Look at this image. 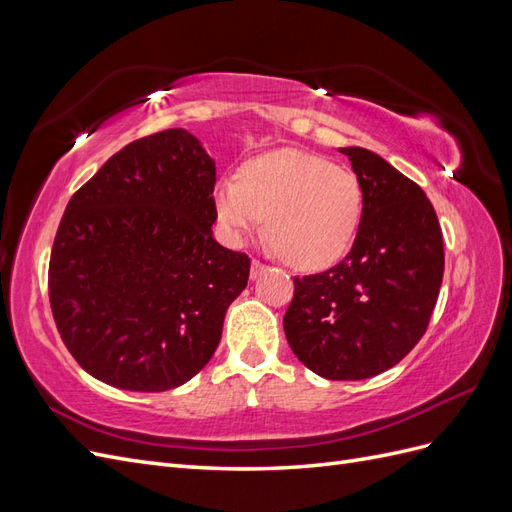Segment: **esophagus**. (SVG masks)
I'll return each mask as SVG.
<instances>
[{"label":"esophagus","instance_id":"1","mask_svg":"<svg viewBox=\"0 0 512 512\" xmlns=\"http://www.w3.org/2000/svg\"><path fill=\"white\" fill-rule=\"evenodd\" d=\"M265 265H262V262L260 260H252V269H250V277H252V280H258V277L262 275V273H265Z\"/></svg>","mask_w":512,"mask_h":512}]
</instances>
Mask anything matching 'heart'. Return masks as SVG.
Instances as JSON below:
<instances>
[{
    "instance_id": "obj_1",
    "label": "heart",
    "mask_w": 512,
    "mask_h": 512,
    "mask_svg": "<svg viewBox=\"0 0 512 512\" xmlns=\"http://www.w3.org/2000/svg\"><path fill=\"white\" fill-rule=\"evenodd\" d=\"M226 237L241 243L267 215L271 247L297 269H324L342 258L363 215L359 177L327 158L277 149L247 162L239 181L222 179L213 192Z\"/></svg>"
}]
</instances>
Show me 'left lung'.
Here are the masks:
<instances>
[{
	"label": "left lung",
	"mask_w": 512,
	"mask_h": 512,
	"mask_svg": "<svg viewBox=\"0 0 512 512\" xmlns=\"http://www.w3.org/2000/svg\"><path fill=\"white\" fill-rule=\"evenodd\" d=\"M363 190L352 250L294 277L284 316L297 359L327 380H365L397 365L427 331L444 273L438 215L414 181L363 147H342Z\"/></svg>",
	"instance_id": "obj_1"
}]
</instances>
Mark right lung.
Returning <instances> with one entry per match:
<instances>
[{
  "instance_id": "1",
  "label": "right lung",
  "mask_w": 512,
  "mask_h": 512,
  "mask_svg": "<svg viewBox=\"0 0 512 512\" xmlns=\"http://www.w3.org/2000/svg\"><path fill=\"white\" fill-rule=\"evenodd\" d=\"M215 162L183 128L117 151L59 222L49 297L89 376L158 393L194 378L220 344L250 258L213 239Z\"/></svg>"
}]
</instances>
